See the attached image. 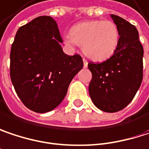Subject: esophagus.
<instances>
[{"instance_id": "34e87169", "label": "esophagus", "mask_w": 149, "mask_h": 149, "mask_svg": "<svg viewBox=\"0 0 149 149\" xmlns=\"http://www.w3.org/2000/svg\"><path fill=\"white\" fill-rule=\"evenodd\" d=\"M83 61H84V67L86 68L88 66V61H87V60L85 58H83Z\"/></svg>"}]
</instances>
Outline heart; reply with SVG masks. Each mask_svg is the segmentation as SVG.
Segmentation results:
<instances>
[{
	"label": "heart",
	"mask_w": 149,
	"mask_h": 149,
	"mask_svg": "<svg viewBox=\"0 0 149 149\" xmlns=\"http://www.w3.org/2000/svg\"><path fill=\"white\" fill-rule=\"evenodd\" d=\"M71 45H83L84 54L92 60L105 61L115 53L119 42V31L111 20H88L80 22L64 36Z\"/></svg>",
	"instance_id": "obj_1"
}]
</instances>
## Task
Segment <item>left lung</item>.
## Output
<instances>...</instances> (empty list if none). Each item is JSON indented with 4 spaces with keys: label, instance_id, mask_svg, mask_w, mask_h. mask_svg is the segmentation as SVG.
Instances as JSON below:
<instances>
[{
    "label": "left lung",
    "instance_id": "8db88e82",
    "mask_svg": "<svg viewBox=\"0 0 149 149\" xmlns=\"http://www.w3.org/2000/svg\"><path fill=\"white\" fill-rule=\"evenodd\" d=\"M111 17L119 31V42L109 59L88 64L92 73L88 92L96 107L107 113H116L133 100L140 88L143 47L133 24L114 14Z\"/></svg>",
    "mask_w": 149,
    "mask_h": 149
}]
</instances>
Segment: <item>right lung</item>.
I'll return each instance as SVG.
<instances>
[{"label": "right lung", "instance_id": "add662e5", "mask_svg": "<svg viewBox=\"0 0 149 149\" xmlns=\"http://www.w3.org/2000/svg\"><path fill=\"white\" fill-rule=\"evenodd\" d=\"M56 22L41 16L18 30L10 53V77L24 105L47 113L65 98L69 84L84 66L79 54L62 51Z\"/></svg>", "mask_w": 149, "mask_h": 149}]
</instances>
